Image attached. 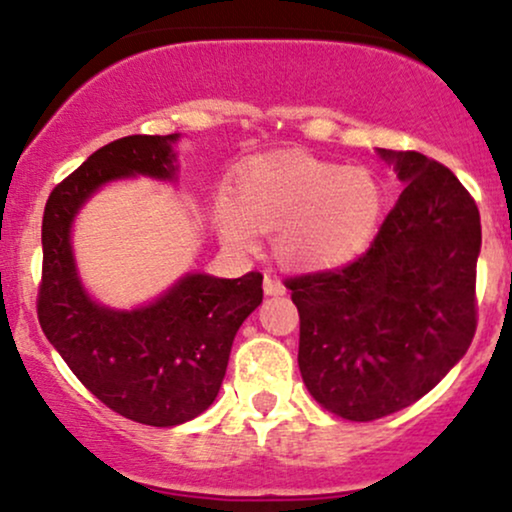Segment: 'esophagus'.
Wrapping results in <instances>:
<instances>
[{"mask_svg": "<svg viewBox=\"0 0 512 512\" xmlns=\"http://www.w3.org/2000/svg\"><path fill=\"white\" fill-rule=\"evenodd\" d=\"M264 293H267V296H284L286 286L281 284V281L276 279V276L264 274Z\"/></svg>", "mask_w": 512, "mask_h": 512, "instance_id": "esophagus-1", "label": "esophagus"}]
</instances>
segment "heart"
Returning <instances> with one entry per match:
<instances>
[{
    "mask_svg": "<svg viewBox=\"0 0 512 512\" xmlns=\"http://www.w3.org/2000/svg\"><path fill=\"white\" fill-rule=\"evenodd\" d=\"M385 197L368 173L308 156L264 161L245 170L236 199L221 197L223 240L248 250L260 231L276 233V255L298 272H330L370 248L383 223Z\"/></svg>",
    "mask_w": 512,
    "mask_h": 512,
    "instance_id": "obj_1",
    "label": "heart"
}]
</instances>
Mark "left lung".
<instances>
[{
    "instance_id": "left-lung-1",
    "label": "left lung",
    "mask_w": 512,
    "mask_h": 512,
    "mask_svg": "<svg viewBox=\"0 0 512 512\" xmlns=\"http://www.w3.org/2000/svg\"><path fill=\"white\" fill-rule=\"evenodd\" d=\"M404 182L370 248L286 279L301 315L298 368L320 407L375 421L431 392L477 332L479 209L443 163L385 151Z\"/></svg>"
}]
</instances>
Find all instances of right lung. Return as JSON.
Instances as JSON below:
<instances>
[{
  "instance_id": "right-lung-1",
  "label": "right lung",
  "mask_w": 512,
  "mask_h": 512,
  "mask_svg": "<svg viewBox=\"0 0 512 512\" xmlns=\"http://www.w3.org/2000/svg\"><path fill=\"white\" fill-rule=\"evenodd\" d=\"M178 134H132L91 154L50 192L43 214L38 320L76 378L108 409L146 426H178L211 407L238 327L262 303V274H185L137 310L93 303L72 255V221L105 182L127 175L170 180Z\"/></svg>"
}]
</instances>
